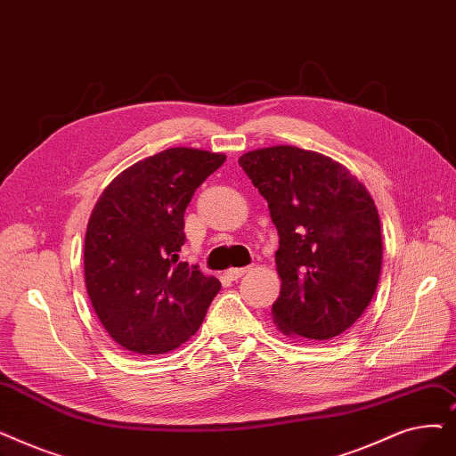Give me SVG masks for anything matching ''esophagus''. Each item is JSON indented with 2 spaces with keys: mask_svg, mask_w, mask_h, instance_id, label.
Listing matches in <instances>:
<instances>
[{
  "mask_svg": "<svg viewBox=\"0 0 456 456\" xmlns=\"http://www.w3.org/2000/svg\"><path fill=\"white\" fill-rule=\"evenodd\" d=\"M251 268L248 266V268H229L227 270V277H229V280L231 281H236V280H239V277H242L246 272H249Z\"/></svg>",
  "mask_w": 456,
  "mask_h": 456,
  "instance_id": "34e87169",
  "label": "esophagus"
}]
</instances>
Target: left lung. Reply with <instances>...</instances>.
<instances>
[{
    "label": "left lung",
    "mask_w": 456,
    "mask_h": 456,
    "mask_svg": "<svg viewBox=\"0 0 456 456\" xmlns=\"http://www.w3.org/2000/svg\"><path fill=\"white\" fill-rule=\"evenodd\" d=\"M280 234L277 330L330 341L358 322L380 280L382 232L367 188L339 162L292 145L239 158Z\"/></svg>",
    "instance_id": "8db88e82"
}]
</instances>
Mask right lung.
Instances as JSON below:
<instances>
[{
    "mask_svg": "<svg viewBox=\"0 0 456 456\" xmlns=\"http://www.w3.org/2000/svg\"><path fill=\"white\" fill-rule=\"evenodd\" d=\"M225 154L173 147L118 173L91 212L84 266L93 309L135 354L186 343L220 292L216 277L179 261L184 210Z\"/></svg>",
    "mask_w": 456,
    "mask_h": 456,
    "instance_id": "add662e5",
    "label": "right lung"
}]
</instances>
